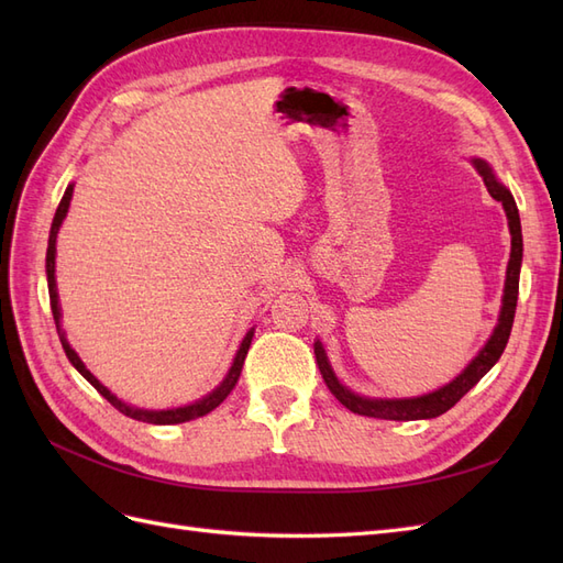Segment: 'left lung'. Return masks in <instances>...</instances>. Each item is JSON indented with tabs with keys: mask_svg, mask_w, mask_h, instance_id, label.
I'll use <instances>...</instances> for the list:
<instances>
[{
	"mask_svg": "<svg viewBox=\"0 0 563 563\" xmlns=\"http://www.w3.org/2000/svg\"><path fill=\"white\" fill-rule=\"evenodd\" d=\"M474 168L479 172L484 178L488 195L503 203V209L507 213V225L509 234H512V253H509V263H507V279H505V294H503V308L498 317V327L493 329V335L488 338V343L482 347V352L474 356V360L467 364V368L460 373L455 380L449 385L439 387L430 395L422 397H411V399H371V397H360L354 395L352 389H347L343 383L335 378V373L327 360V352H323V345L314 343V356H317V366L321 371V378L331 389V395L350 408L352 413L368 416V418H383V420H428L437 418L441 413H446L449 408H453L460 399H463L467 391L479 383L486 373L496 366L500 360V354L509 340V331H512L515 323V310H517V298H519V269H521V255H523V242H521V220L517 211V201L512 192L493 176V168L484 159H472Z\"/></svg>",
	"mask_w": 563,
	"mask_h": 563,
	"instance_id": "8db88e82",
	"label": "left lung"
}]
</instances>
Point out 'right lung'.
<instances>
[{"instance_id": "obj_1", "label": "right lung", "mask_w": 563, "mask_h": 563, "mask_svg": "<svg viewBox=\"0 0 563 563\" xmlns=\"http://www.w3.org/2000/svg\"><path fill=\"white\" fill-rule=\"evenodd\" d=\"M73 190H75V185H67V190H65V195H63V199H60V203H58V209H56L54 223H51L48 249H46V282H48L51 312H54L56 331H58V338H60V343H63V350H65V354H67V360H70V364L81 373L84 378H87V380L100 391V395H103V397L117 408L119 413H124V416H129V418H133V420H143V422H152V424H176V422H187V420H195V418H201V416L211 413L216 406H220V404L225 401V397L230 395L232 387L236 385V380H240V373H242L244 360H246L249 347H251L253 329L244 335L240 350H236V356H234V362H232V366H230V371H228L225 380L220 383V385L211 391V395H207V397L195 401V404H190V406L166 408V411H147V408H135V406L124 404L122 399H117L103 383H98V378L93 376V373H91L87 366H84V362L79 360L77 352L70 347V343H67L65 331H63V327H60V305H58V291H56V236H58V230H60L63 220H65V216H67V209H70Z\"/></svg>"}]
</instances>
